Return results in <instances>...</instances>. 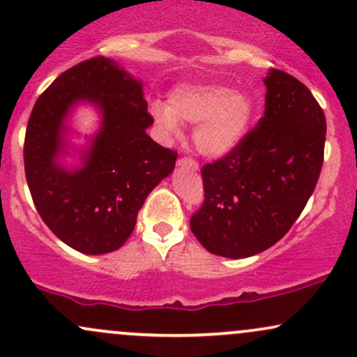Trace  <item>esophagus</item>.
I'll use <instances>...</instances> for the list:
<instances>
[{"label": "esophagus", "instance_id": "34e87169", "mask_svg": "<svg viewBox=\"0 0 357 357\" xmlns=\"http://www.w3.org/2000/svg\"><path fill=\"white\" fill-rule=\"evenodd\" d=\"M178 166H179V167H184V169H190V171H198V169H199L198 162H196L195 159H191V158H183V159H179Z\"/></svg>", "mask_w": 357, "mask_h": 357}]
</instances>
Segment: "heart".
Segmentation results:
<instances>
[{
  "mask_svg": "<svg viewBox=\"0 0 357 357\" xmlns=\"http://www.w3.org/2000/svg\"><path fill=\"white\" fill-rule=\"evenodd\" d=\"M155 124L166 137L181 136V124L196 126V149L220 159L241 144L252 127L255 100L245 90L225 85H183L169 96V105L155 102L151 107Z\"/></svg>",
  "mask_w": 357,
  "mask_h": 357,
  "instance_id": "obj_1",
  "label": "heart"
}]
</instances>
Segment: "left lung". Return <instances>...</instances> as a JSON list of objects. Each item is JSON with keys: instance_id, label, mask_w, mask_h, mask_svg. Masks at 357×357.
I'll use <instances>...</instances> for the list:
<instances>
[{"instance_id": "left-lung-1", "label": "left lung", "mask_w": 357, "mask_h": 357, "mask_svg": "<svg viewBox=\"0 0 357 357\" xmlns=\"http://www.w3.org/2000/svg\"><path fill=\"white\" fill-rule=\"evenodd\" d=\"M265 114L233 153L203 166L204 203L191 231L208 252L247 258L290 230L315 190L324 161L326 116L296 77L264 79Z\"/></svg>"}]
</instances>
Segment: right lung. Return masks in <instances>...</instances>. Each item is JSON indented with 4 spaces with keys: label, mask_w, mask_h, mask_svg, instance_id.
Masks as SVG:
<instances>
[{
    "label": "right lung",
    "mask_w": 357,
    "mask_h": 357,
    "mask_svg": "<svg viewBox=\"0 0 357 357\" xmlns=\"http://www.w3.org/2000/svg\"><path fill=\"white\" fill-rule=\"evenodd\" d=\"M82 103L101 122L75 146L68 121ZM153 122L142 82L105 56L68 68L38 97L24 137V173L45 225L68 247L104 255L129 238L147 195L178 158L147 136ZM65 157L77 161L68 165Z\"/></svg>",
    "instance_id": "obj_1"
}]
</instances>
